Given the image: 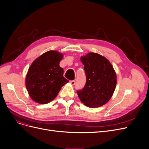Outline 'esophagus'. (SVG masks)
Here are the masks:
<instances>
[{"label":"esophagus","instance_id":"1","mask_svg":"<svg viewBox=\"0 0 149 149\" xmlns=\"http://www.w3.org/2000/svg\"><path fill=\"white\" fill-rule=\"evenodd\" d=\"M69 83H70V84L71 85H74L75 84V81H74V80H71V81H69Z\"/></svg>","mask_w":149,"mask_h":149}]
</instances>
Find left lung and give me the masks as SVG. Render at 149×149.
Here are the masks:
<instances>
[{"instance_id": "left-lung-1", "label": "left lung", "mask_w": 149, "mask_h": 149, "mask_svg": "<svg viewBox=\"0 0 149 149\" xmlns=\"http://www.w3.org/2000/svg\"><path fill=\"white\" fill-rule=\"evenodd\" d=\"M86 76L85 87L77 91L80 101L90 108L107 103L114 93L117 77L110 62L103 56L90 52L80 57Z\"/></svg>"}]
</instances>
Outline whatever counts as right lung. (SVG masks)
I'll use <instances>...</instances> for the list:
<instances>
[{"instance_id": "right-lung-1", "label": "right lung", "mask_w": 149, "mask_h": 149, "mask_svg": "<svg viewBox=\"0 0 149 149\" xmlns=\"http://www.w3.org/2000/svg\"><path fill=\"white\" fill-rule=\"evenodd\" d=\"M63 58V54L49 50L31 63L25 78V86L35 102L46 104L53 100L61 87L69 81L63 77V69L59 65Z\"/></svg>"}]
</instances>
